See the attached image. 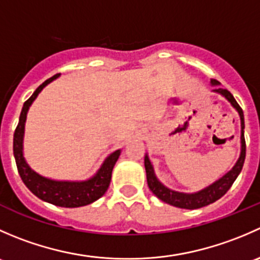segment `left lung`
I'll list each match as a JSON object with an SVG mask.
<instances>
[{
  "instance_id": "8db88e82",
  "label": "left lung",
  "mask_w": 260,
  "mask_h": 260,
  "mask_svg": "<svg viewBox=\"0 0 260 260\" xmlns=\"http://www.w3.org/2000/svg\"><path fill=\"white\" fill-rule=\"evenodd\" d=\"M211 85L216 86L220 85V83L217 80L211 79ZM212 91L215 93L221 94L222 96L228 99L230 102L233 107L238 111L240 117V124H242V136H240V142H242V151H240V156L238 158L237 164L234 165L232 170H230L228 174H225L221 179L215 181L214 183H211L208 187L203 188L201 191L193 193H185V192H179V191H174L171 188L166 187L164 183L159 182V180L157 179L156 175H154L153 166H152L151 161L148 158V154L145 156V167H146V175H147V183H148V187L159 200H162L164 203L170 204L172 206H176L180 209H188V210H193V209H200L203 206L210 205V204L215 203L216 200H219L221 196H224L226 193V191L232 187V185L234 183V181L237 180V177L239 176L240 171L243 169L244 159H245V138H244V114L243 109L240 108L239 104L237 103L235 98L233 96V94L229 90L222 88H216Z\"/></svg>"
}]
</instances>
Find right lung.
Segmentation results:
<instances>
[{
  "instance_id": "1",
  "label": "right lung",
  "mask_w": 260,
  "mask_h": 260,
  "mask_svg": "<svg viewBox=\"0 0 260 260\" xmlns=\"http://www.w3.org/2000/svg\"><path fill=\"white\" fill-rule=\"evenodd\" d=\"M60 74L54 75L45 80L32 95L23 103L18 124L14 133V156L21 180L26 187L35 196L52 205L61 208H79L94 203L106 193L112 179V171L120 154V149H117L104 159L101 169L93 177L85 181H56L44 177L34 171L23 157V135H25V122L27 112L32 102L41 90L52 80L56 79Z\"/></svg>"
}]
</instances>
